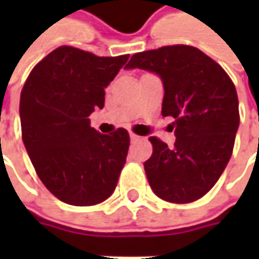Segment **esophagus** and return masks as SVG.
Instances as JSON below:
<instances>
[{"mask_svg":"<svg viewBox=\"0 0 259 259\" xmlns=\"http://www.w3.org/2000/svg\"><path fill=\"white\" fill-rule=\"evenodd\" d=\"M130 138H131V141H138V140H140V137H138V135L133 134V133L130 134Z\"/></svg>","mask_w":259,"mask_h":259,"instance_id":"esophagus-1","label":"esophagus"}]
</instances>
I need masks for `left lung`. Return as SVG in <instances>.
<instances>
[{
  "label": "left lung",
  "mask_w": 259,
  "mask_h": 259,
  "mask_svg": "<svg viewBox=\"0 0 259 259\" xmlns=\"http://www.w3.org/2000/svg\"><path fill=\"white\" fill-rule=\"evenodd\" d=\"M126 69L160 76L161 114L173 116L174 147L150 137L153 154L144 163L148 183L160 199L190 203L207 193L228 164L239 126L234 82L221 66L192 46H164L135 53Z\"/></svg>",
  "instance_id": "1"
}]
</instances>
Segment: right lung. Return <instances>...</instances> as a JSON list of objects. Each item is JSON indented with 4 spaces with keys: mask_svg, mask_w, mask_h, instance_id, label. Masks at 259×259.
<instances>
[{
    "mask_svg": "<svg viewBox=\"0 0 259 259\" xmlns=\"http://www.w3.org/2000/svg\"><path fill=\"white\" fill-rule=\"evenodd\" d=\"M128 57H99L62 46L25 80L20 98L23 143L40 180L65 203L92 206L114 193L130 135L124 128L101 134L89 115L104 108L105 88Z\"/></svg>",
    "mask_w": 259,
    "mask_h": 259,
    "instance_id": "right-lung-1",
    "label": "right lung"
}]
</instances>
